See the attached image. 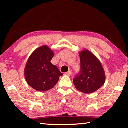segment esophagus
Returning a JSON list of instances; mask_svg holds the SVG:
<instances>
[{"label": "esophagus", "mask_w": 128, "mask_h": 128, "mask_svg": "<svg viewBox=\"0 0 128 128\" xmlns=\"http://www.w3.org/2000/svg\"><path fill=\"white\" fill-rule=\"evenodd\" d=\"M65 74L67 75V76H70V75L72 74V72L70 71V70H69L68 72H66V73H65Z\"/></svg>", "instance_id": "esophagus-1"}]
</instances>
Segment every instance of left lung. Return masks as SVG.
<instances>
[{
    "label": "left lung",
    "mask_w": 128,
    "mask_h": 128,
    "mask_svg": "<svg viewBox=\"0 0 128 128\" xmlns=\"http://www.w3.org/2000/svg\"><path fill=\"white\" fill-rule=\"evenodd\" d=\"M79 74L73 78V83L78 91L90 94L98 90L106 82V74L99 59L92 52L85 49L79 52Z\"/></svg>",
    "instance_id": "8db88e82"
}]
</instances>
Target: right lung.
Masks as SVG:
<instances>
[{
	"instance_id": "right-lung-1",
	"label": "right lung",
	"mask_w": 128,
	"mask_h": 128,
	"mask_svg": "<svg viewBox=\"0 0 128 128\" xmlns=\"http://www.w3.org/2000/svg\"><path fill=\"white\" fill-rule=\"evenodd\" d=\"M54 50L47 45L36 49L28 59L24 76L28 84L38 92H46L54 88L62 76L55 65L50 62Z\"/></svg>"
}]
</instances>
